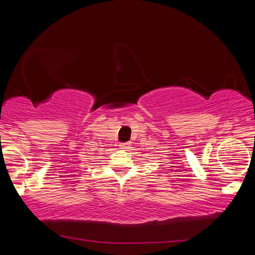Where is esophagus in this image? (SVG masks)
I'll list each match as a JSON object with an SVG mask.
<instances>
[{"label":"esophagus","mask_w":255,"mask_h":255,"mask_svg":"<svg viewBox=\"0 0 255 255\" xmlns=\"http://www.w3.org/2000/svg\"><path fill=\"white\" fill-rule=\"evenodd\" d=\"M120 147H121V149H128V147H129V144H127V142H125V144L120 145Z\"/></svg>","instance_id":"1"}]
</instances>
